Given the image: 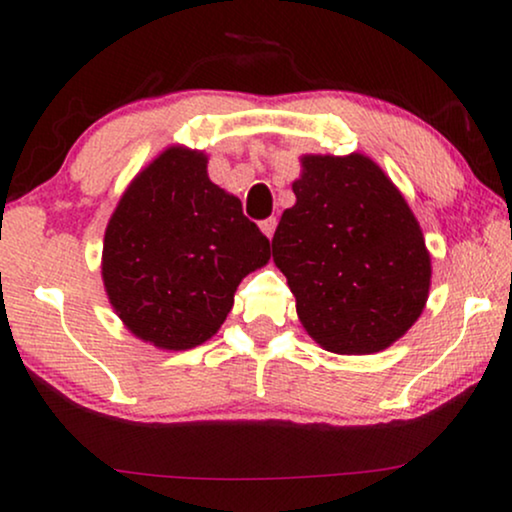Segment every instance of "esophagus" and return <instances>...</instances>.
Returning a JSON list of instances; mask_svg holds the SVG:
<instances>
[{"mask_svg": "<svg viewBox=\"0 0 512 512\" xmlns=\"http://www.w3.org/2000/svg\"><path fill=\"white\" fill-rule=\"evenodd\" d=\"M275 228H277V219H275V216H270V219H263V221H261V230H263V233L268 235V237L275 235Z\"/></svg>", "mask_w": 512, "mask_h": 512, "instance_id": "34e87169", "label": "esophagus"}]
</instances>
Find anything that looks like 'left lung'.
<instances>
[{
    "mask_svg": "<svg viewBox=\"0 0 512 512\" xmlns=\"http://www.w3.org/2000/svg\"><path fill=\"white\" fill-rule=\"evenodd\" d=\"M296 205L272 237L305 331L335 354L387 349L415 324L431 284L422 228L373 160L305 156Z\"/></svg>",
    "mask_w": 512,
    "mask_h": 512,
    "instance_id": "obj_1",
    "label": "left lung"
}]
</instances>
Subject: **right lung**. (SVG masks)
<instances>
[{"instance_id":"1","label":"right lung","mask_w":512,"mask_h":512,"mask_svg":"<svg viewBox=\"0 0 512 512\" xmlns=\"http://www.w3.org/2000/svg\"><path fill=\"white\" fill-rule=\"evenodd\" d=\"M270 240L212 184L198 151L167 149L123 193L102 251L104 289L137 338L191 349L212 338Z\"/></svg>"}]
</instances>
